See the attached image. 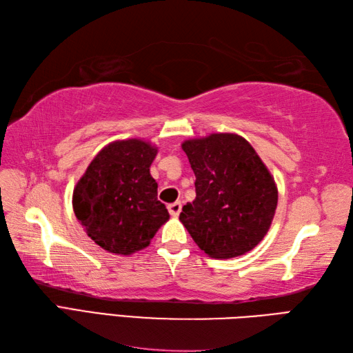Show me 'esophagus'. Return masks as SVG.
I'll return each mask as SVG.
<instances>
[{"label":"esophagus","instance_id":"34e87169","mask_svg":"<svg viewBox=\"0 0 353 353\" xmlns=\"http://www.w3.org/2000/svg\"><path fill=\"white\" fill-rule=\"evenodd\" d=\"M181 208H183V205H181V202H179V201L168 205V210H169V214H170L172 217H178L179 212H181Z\"/></svg>","mask_w":353,"mask_h":353}]
</instances>
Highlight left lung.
Masks as SVG:
<instances>
[{"mask_svg":"<svg viewBox=\"0 0 353 353\" xmlns=\"http://www.w3.org/2000/svg\"><path fill=\"white\" fill-rule=\"evenodd\" d=\"M196 176V199L179 220L201 250L216 259L241 256L259 244L276 214V181L254 148L235 133L183 142Z\"/></svg>","mask_w":353,"mask_h":353,"instance_id":"8db88e82","label":"left lung"}]
</instances>
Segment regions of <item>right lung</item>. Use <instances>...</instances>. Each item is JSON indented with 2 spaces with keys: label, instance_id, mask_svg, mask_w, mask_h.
Segmentation results:
<instances>
[{
  "label": "right lung",
  "instance_id": "right-lung-1",
  "mask_svg": "<svg viewBox=\"0 0 353 353\" xmlns=\"http://www.w3.org/2000/svg\"><path fill=\"white\" fill-rule=\"evenodd\" d=\"M157 147L142 139L106 145L73 190L74 216L103 250L133 254L148 247L169 220L157 199V183L150 166Z\"/></svg>",
  "mask_w": 353,
  "mask_h": 353
}]
</instances>
